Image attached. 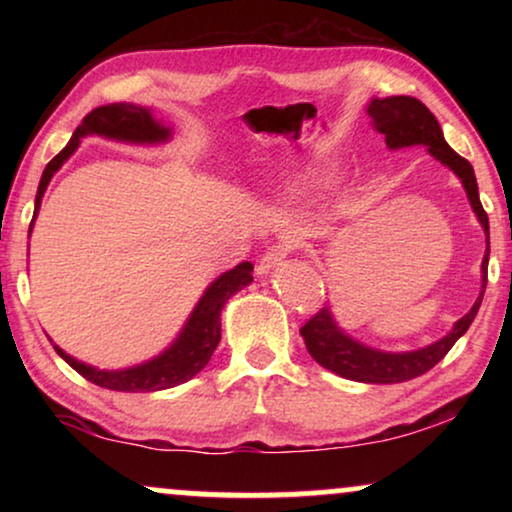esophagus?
Segmentation results:
<instances>
[{"instance_id": "obj_1", "label": "esophagus", "mask_w": 512, "mask_h": 512, "mask_svg": "<svg viewBox=\"0 0 512 512\" xmlns=\"http://www.w3.org/2000/svg\"><path fill=\"white\" fill-rule=\"evenodd\" d=\"M286 256H289V247H286V244H277V247L265 251L263 258L256 265V272L258 275H268L270 270H275L277 265L284 263Z\"/></svg>"}]
</instances>
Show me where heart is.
<instances>
[{
    "label": "heart",
    "instance_id": "obj_1",
    "mask_svg": "<svg viewBox=\"0 0 512 512\" xmlns=\"http://www.w3.org/2000/svg\"><path fill=\"white\" fill-rule=\"evenodd\" d=\"M333 174H335V170H333L331 160H312V163H307L303 167V170H298L296 174H293L289 191L296 195L317 193L324 186L331 184Z\"/></svg>",
    "mask_w": 512,
    "mask_h": 512
}]
</instances>
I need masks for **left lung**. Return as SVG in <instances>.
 <instances>
[{"instance_id":"8db88e82","label":"left lung","mask_w":512,"mask_h":512,"mask_svg":"<svg viewBox=\"0 0 512 512\" xmlns=\"http://www.w3.org/2000/svg\"><path fill=\"white\" fill-rule=\"evenodd\" d=\"M370 123L373 128L384 135V142L391 151L408 149V146H426L429 153L436 160H440L445 167L457 174L464 184V191L468 195L475 216H478L482 230L487 235V251L482 258V291L478 300H475L471 310L461 317L452 331L443 335V338L431 342L422 349H412V352H382V349L368 347L363 342L354 340L347 335L335 321L331 305H324L307 324L300 328L307 352L319 366H324L331 373L345 377V380L366 382V384H396L408 382L415 377L424 375L431 370L443 356L450 352L454 342L468 331L473 324L475 314H478L482 305V296H485L487 286V263H489V219L482 209L478 181H475V172L466 158H461L457 151L450 149L445 142L443 130L436 116L424 107L415 97L394 95V97H373L366 107Z\"/></svg>"}]
</instances>
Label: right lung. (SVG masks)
I'll use <instances>...</instances> for the list:
<instances>
[{
  "label": "right lung",
  "instance_id": "obj_1",
  "mask_svg": "<svg viewBox=\"0 0 512 512\" xmlns=\"http://www.w3.org/2000/svg\"><path fill=\"white\" fill-rule=\"evenodd\" d=\"M88 135H100L107 139H116V142H128V144H163L170 142L172 128H167L163 121H158L156 114L149 107H139V104L130 102H116L107 104V107H97L83 118L79 128L74 130L69 144L55 156L51 163L46 165L44 174H41L39 188H37V200H34V216L30 223V233L37 219L41 198H44L48 181L53 179V174L60 170L62 165L72 158V153L79 149L81 139ZM254 265L244 261L235 265L233 270L223 272L207 286L198 305L193 307L191 317L186 319L184 328H181L177 338L165 352H160L153 359L137 363V366L121 368V370H100L88 366L74 356H69L65 349L58 345V352L76 373L86 377L97 387L111 389V391H160L184 384L200 373L212 359L216 345L221 340V310L228 303V298H233L237 291H242L244 286L254 282L251 277Z\"/></svg>",
  "mask_w": 512,
  "mask_h": 512
}]
</instances>
